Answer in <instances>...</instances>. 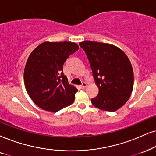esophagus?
Wrapping results in <instances>:
<instances>
[{"label":"esophagus","mask_w":156,"mask_h":156,"mask_svg":"<svg viewBox=\"0 0 156 156\" xmlns=\"http://www.w3.org/2000/svg\"><path fill=\"white\" fill-rule=\"evenodd\" d=\"M86 86H87V83H83L82 85H80V88H86Z\"/></svg>","instance_id":"34e87169"}]
</instances>
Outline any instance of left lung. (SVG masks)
<instances>
[{
    "label": "left lung",
    "mask_w": 156,
    "mask_h": 156,
    "mask_svg": "<svg viewBox=\"0 0 156 156\" xmlns=\"http://www.w3.org/2000/svg\"><path fill=\"white\" fill-rule=\"evenodd\" d=\"M79 44L87 55L98 88L92 104L104 111H117L133 92L134 74L130 60L115 45L93 41H83Z\"/></svg>",
    "instance_id": "obj_1"
}]
</instances>
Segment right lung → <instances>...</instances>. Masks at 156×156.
<instances>
[{"label": "right lung", "mask_w": 156, "mask_h": 156, "mask_svg": "<svg viewBox=\"0 0 156 156\" xmlns=\"http://www.w3.org/2000/svg\"><path fill=\"white\" fill-rule=\"evenodd\" d=\"M79 49L71 42H44L29 55L23 80L29 97L41 109L51 112L71 105L78 91L64 76L63 65Z\"/></svg>", "instance_id": "obj_1"}]
</instances>
